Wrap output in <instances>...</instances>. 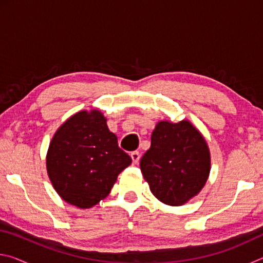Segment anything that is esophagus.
Wrapping results in <instances>:
<instances>
[{
    "mask_svg": "<svg viewBox=\"0 0 263 263\" xmlns=\"http://www.w3.org/2000/svg\"><path fill=\"white\" fill-rule=\"evenodd\" d=\"M130 157L132 159L133 163H138V162H139V160H140V153L138 152V151H135V152H132L130 154Z\"/></svg>",
    "mask_w": 263,
    "mask_h": 263,
    "instance_id": "obj_1",
    "label": "esophagus"
}]
</instances>
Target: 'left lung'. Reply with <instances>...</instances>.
I'll return each instance as SVG.
<instances>
[{"mask_svg": "<svg viewBox=\"0 0 263 263\" xmlns=\"http://www.w3.org/2000/svg\"><path fill=\"white\" fill-rule=\"evenodd\" d=\"M140 169L152 194L171 206L183 205L203 189L211 169L210 149L189 121L158 122Z\"/></svg>", "mask_w": 263, "mask_h": 263, "instance_id": "left-lung-1", "label": "left lung"}]
</instances>
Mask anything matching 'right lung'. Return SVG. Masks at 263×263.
Returning <instances> with one entry per match:
<instances>
[{"label": "right lung", "instance_id": "right-lung-1", "mask_svg": "<svg viewBox=\"0 0 263 263\" xmlns=\"http://www.w3.org/2000/svg\"><path fill=\"white\" fill-rule=\"evenodd\" d=\"M131 162L97 109L70 116L54 133L46 154L53 188L65 202L80 209L104 199Z\"/></svg>", "mask_w": 263, "mask_h": 263}]
</instances>
